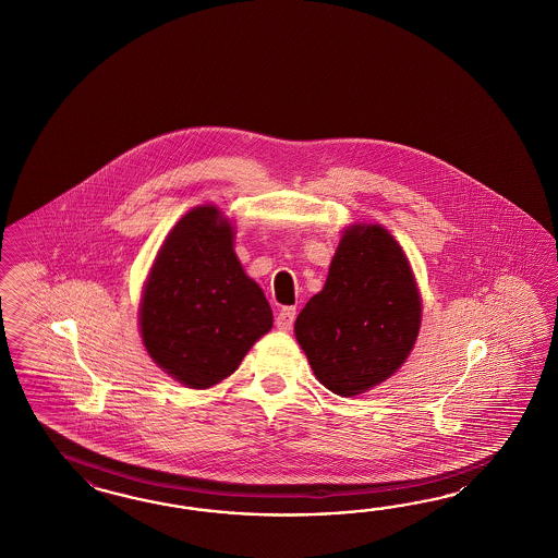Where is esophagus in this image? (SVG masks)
<instances>
[{"label": "esophagus", "instance_id": "34e87169", "mask_svg": "<svg viewBox=\"0 0 558 558\" xmlns=\"http://www.w3.org/2000/svg\"><path fill=\"white\" fill-rule=\"evenodd\" d=\"M295 316H298V314H295V307H283V310H279L275 324H277L279 330H291V326H293V322H295Z\"/></svg>", "mask_w": 558, "mask_h": 558}]
</instances>
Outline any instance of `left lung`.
Listing matches in <instances>:
<instances>
[{"label":"left lung","mask_w":558,"mask_h":558,"mask_svg":"<svg viewBox=\"0 0 558 558\" xmlns=\"http://www.w3.org/2000/svg\"><path fill=\"white\" fill-rule=\"evenodd\" d=\"M422 300L410 260L379 223L349 226L324 289L295 319L318 381L354 398L389 379L414 349Z\"/></svg>","instance_id":"obj_1"}]
</instances>
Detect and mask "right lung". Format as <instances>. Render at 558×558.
<instances>
[{
	"instance_id": "add662e5",
	"label": "right lung",
	"mask_w": 558,
	"mask_h": 558,
	"mask_svg": "<svg viewBox=\"0 0 558 558\" xmlns=\"http://www.w3.org/2000/svg\"><path fill=\"white\" fill-rule=\"evenodd\" d=\"M141 335L157 365L192 389L230 377L272 328L271 305L234 253V228L216 206L187 211L144 283Z\"/></svg>"
}]
</instances>
